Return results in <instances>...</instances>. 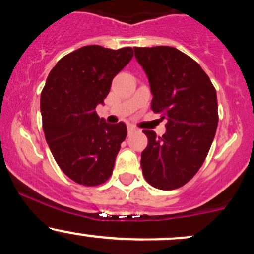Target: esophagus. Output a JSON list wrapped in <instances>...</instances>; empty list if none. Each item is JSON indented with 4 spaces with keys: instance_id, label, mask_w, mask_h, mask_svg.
Wrapping results in <instances>:
<instances>
[{
    "instance_id": "34e87169",
    "label": "esophagus",
    "mask_w": 254,
    "mask_h": 254,
    "mask_svg": "<svg viewBox=\"0 0 254 254\" xmlns=\"http://www.w3.org/2000/svg\"><path fill=\"white\" fill-rule=\"evenodd\" d=\"M135 131H136L135 127H132V125H129V127H127V132H129V135H130V133L135 132Z\"/></svg>"
}]
</instances>
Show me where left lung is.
<instances>
[{
    "mask_svg": "<svg viewBox=\"0 0 254 254\" xmlns=\"http://www.w3.org/2000/svg\"><path fill=\"white\" fill-rule=\"evenodd\" d=\"M153 93L151 110L166 118V133L148 138L141 166L148 183L174 190L202 167L218 123L216 89L196 61L172 46L135 48Z\"/></svg>",
    "mask_w": 254,
    "mask_h": 254,
    "instance_id": "8db88e82",
    "label": "left lung"
}]
</instances>
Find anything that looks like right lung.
<instances>
[{
    "mask_svg": "<svg viewBox=\"0 0 254 254\" xmlns=\"http://www.w3.org/2000/svg\"><path fill=\"white\" fill-rule=\"evenodd\" d=\"M132 56L129 46H83L58 61L42 90L46 142L64 174L80 185L98 186L112 176L127 125L106 123L95 107L104 103L113 77Z\"/></svg>",
    "mask_w": 254,
    "mask_h": 254,
    "instance_id": "right-lung-1",
    "label": "right lung"
}]
</instances>
